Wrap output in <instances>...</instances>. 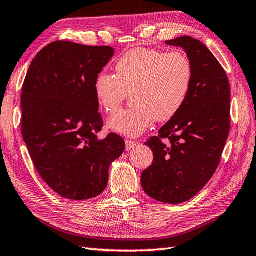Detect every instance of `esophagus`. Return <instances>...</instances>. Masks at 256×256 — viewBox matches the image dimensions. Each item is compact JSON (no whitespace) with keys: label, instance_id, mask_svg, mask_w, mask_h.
Listing matches in <instances>:
<instances>
[{"label":"esophagus","instance_id":"34e87169","mask_svg":"<svg viewBox=\"0 0 256 256\" xmlns=\"http://www.w3.org/2000/svg\"><path fill=\"white\" fill-rule=\"evenodd\" d=\"M136 142H134V140H125V148H126V150H131L132 148H134L135 146H136Z\"/></svg>","mask_w":256,"mask_h":256}]
</instances>
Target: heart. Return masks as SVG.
<instances>
[{
  "label": "heart",
  "mask_w": 256,
  "mask_h": 256,
  "mask_svg": "<svg viewBox=\"0 0 256 256\" xmlns=\"http://www.w3.org/2000/svg\"><path fill=\"white\" fill-rule=\"evenodd\" d=\"M116 76L100 72L94 94L103 110L113 113L128 94L135 106L108 120L112 132L128 138L143 134L156 118L165 122L182 110L194 80L192 64L186 54L153 48H135L118 62Z\"/></svg>",
  "instance_id": "obj_1"
}]
</instances>
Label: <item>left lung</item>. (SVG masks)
<instances>
[{"label":"left lung","instance_id":"8db88e82","mask_svg":"<svg viewBox=\"0 0 256 256\" xmlns=\"http://www.w3.org/2000/svg\"><path fill=\"white\" fill-rule=\"evenodd\" d=\"M166 44L187 52L192 86L182 110L144 144L153 150L154 162L140 184L153 199L178 204L194 197L219 166L230 132L231 92L224 69L200 40L182 36Z\"/></svg>","mask_w":256,"mask_h":256}]
</instances>
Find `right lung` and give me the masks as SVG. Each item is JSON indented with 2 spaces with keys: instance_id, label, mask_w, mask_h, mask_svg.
<instances>
[{
  "instance_id": "right-lung-1",
  "label": "right lung",
  "mask_w": 256,
  "mask_h": 256,
  "mask_svg": "<svg viewBox=\"0 0 256 256\" xmlns=\"http://www.w3.org/2000/svg\"><path fill=\"white\" fill-rule=\"evenodd\" d=\"M113 55L108 46L54 42L32 59L24 80V142L42 178L64 198L103 192L110 165L125 150L118 134L98 138L103 121L94 80Z\"/></svg>"
}]
</instances>
